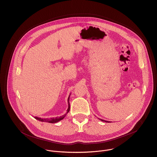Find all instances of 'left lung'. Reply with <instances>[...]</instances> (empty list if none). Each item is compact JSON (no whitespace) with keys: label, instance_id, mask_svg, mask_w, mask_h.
<instances>
[{"label":"left lung","instance_id":"1","mask_svg":"<svg viewBox=\"0 0 157 157\" xmlns=\"http://www.w3.org/2000/svg\"><path fill=\"white\" fill-rule=\"evenodd\" d=\"M99 120H101V121H102V122H109V121H105V120H103V119H99Z\"/></svg>","mask_w":157,"mask_h":157}]
</instances>
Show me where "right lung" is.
Returning <instances> with one entry per match:
<instances>
[{
	"label": "right lung",
	"mask_w": 157,
	"mask_h": 157,
	"mask_svg": "<svg viewBox=\"0 0 157 157\" xmlns=\"http://www.w3.org/2000/svg\"><path fill=\"white\" fill-rule=\"evenodd\" d=\"M70 94L68 97V109H67V113L63 115L62 116H60V117H52V118H45V119H42V118H40V117H34L35 119H36V120H38L41 122H49V123H56L61 120H63L64 117L66 116V114H68V113H69L70 111V102H69V100H70Z\"/></svg>",
	"instance_id": "obj_1"
}]
</instances>
